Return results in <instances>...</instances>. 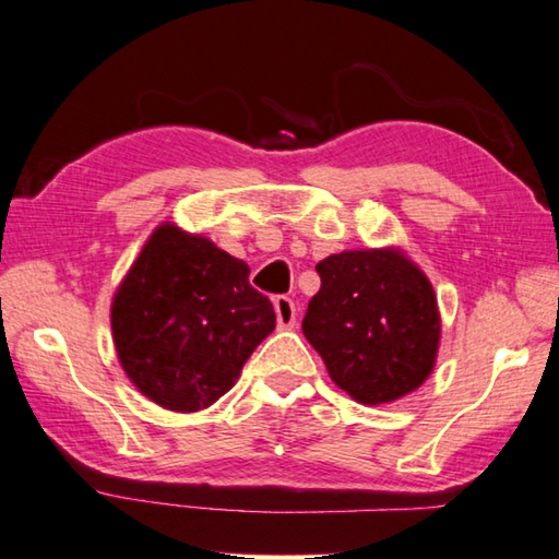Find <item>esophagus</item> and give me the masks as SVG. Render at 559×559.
<instances>
[{
    "label": "esophagus",
    "instance_id": "34e87169",
    "mask_svg": "<svg viewBox=\"0 0 559 559\" xmlns=\"http://www.w3.org/2000/svg\"><path fill=\"white\" fill-rule=\"evenodd\" d=\"M275 313H277V325L282 331H287L297 321V309H294V301L289 297H277L275 299Z\"/></svg>",
    "mask_w": 559,
    "mask_h": 559
}]
</instances>
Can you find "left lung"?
I'll use <instances>...</instances> for the list:
<instances>
[{"label":"left lung","instance_id":"1","mask_svg":"<svg viewBox=\"0 0 559 559\" xmlns=\"http://www.w3.org/2000/svg\"><path fill=\"white\" fill-rule=\"evenodd\" d=\"M321 289L301 331L335 386L357 404H392L426 382L440 347L433 284L402 248L343 250L316 265Z\"/></svg>","mask_w":559,"mask_h":559}]
</instances>
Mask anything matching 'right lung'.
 <instances>
[{
    "label": "right lung",
    "mask_w": 559,
    "mask_h": 559,
    "mask_svg": "<svg viewBox=\"0 0 559 559\" xmlns=\"http://www.w3.org/2000/svg\"><path fill=\"white\" fill-rule=\"evenodd\" d=\"M250 267L173 221L157 226L111 299V338L126 377L153 404L194 414L238 382L275 331Z\"/></svg>",
    "instance_id": "add662e5"
}]
</instances>
